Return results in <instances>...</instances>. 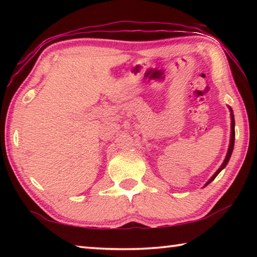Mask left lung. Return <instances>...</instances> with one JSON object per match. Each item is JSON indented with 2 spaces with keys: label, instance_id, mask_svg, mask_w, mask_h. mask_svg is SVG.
<instances>
[{
  "label": "left lung",
  "instance_id": "obj_1",
  "mask_svg": "<svg viewBox=\"0 0 257 257\" xmlns=\"http://www.w3.org/2000/svg\"><path fill=\"white\" fill-rule=\"evenodd\" d=\"M229 110H230V115H231V135H230V144H229V149H228V152H227V155H225V159H224V161H223V163L221 164V167H220L219 169H217V170H216V172L214 173V175H213V176L211 177V179L206 182V185H205V186H207L208 184H210L211 181L214 180V179H215V177H216L217 175H219V173L221 172V170H223V169L225 168V165H227V164H228V162H229L230 156H231V154H232L233 145H234V118H233L232 108H231V107H229Z\"/></svg>",
  "mask_w": 257,
  "mask_h": 257
}]
</instances>
